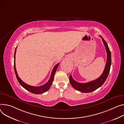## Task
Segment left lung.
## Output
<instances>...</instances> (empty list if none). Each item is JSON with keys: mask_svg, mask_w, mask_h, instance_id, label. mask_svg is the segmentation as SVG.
<instances>
[{"mask_svg": "<svg viewBox=\"0 0 124 124\" xmlns=\"http://www.w3.org/2000/svg\"><path fill=\"white\" fill-rule=\"evenodd\" d=\"M100 37L102 38L107 52V61L104 71L102 75L97 79L86 83H78L75 81L73 78L72 76L70 75L69 77L70 83L72 86L77 91H80L83 93H88L93 92L101 85H102L108 77L110 72L111 64V54L106 42L102 37L100 36Z\"/></svg>", "mask_w": 124, "mask_h": 124, "instance_id": "8db88e82", "label": "left lung"}]
</instances>
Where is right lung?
<instances>
[{"mask_svg":"<svg viewBox=\"0 0 124 124\" xmlns=\"http://www.w3.org/2000/svg\"><path fill=\"white\" fill-rule=\"evenodd\" d=\"M16 48H17V47L16 48V49L15 51V53H14V67L15 75H16V78H17V80L19 82V84L24 88H25L26 90H27V91H28L29 92L31 93H34V94H41V93H43L45 92H46V91H47L48 89H49V88L52 84V82H53V79H54V76L55 73L56 71V70H57V69L58 68V66L59 63L57 64V65L54 66V68L53 69V70L51 72L49 80L46 84H45L44 85H43L41 86H31V85H28L26 84V83H25L24 82H23L20 79V78L19 77V76L17 74V72L16 71V66H15V54H16Z\"/></svg>","mask_w":124,"mask_h":124,"instance_id":"add662e5","label":"right lung"}]
</instances>
